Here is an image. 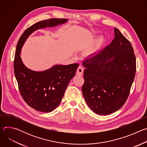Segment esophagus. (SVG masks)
<instances>
[{
    "mask_svg": "<svg viewBox=\"0 0 147 147\" xmlns=\"http://www.w3.org/2000/svg\"><path fill=\"white\" fill-rule=\"evenodd\" d=\"M83 71H84V67L80 65L78 66L77 71H76V74L77 75H80V76H82L83 74Z\"/></svg>",
    "mask_w": 147,
    "mask_h": 147,
    "instance_id": "obj_1",
    "label": "esophagus"
}]
</instances>
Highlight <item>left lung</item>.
Instances as JSON below:
<instances>
[{
	"label": "left lung",
	"mask_w": 147,
	"mask_h": 147,
	"mask_svg": "<svg viewBox=\"0 0 147 147\" xmlns=\"http://www.w3.org/2000/svg\"><path fill=\"white\" fill-rule=\"evenodd\" d=\"M111 44L83 61L82 92L95 113L108 115L126 101L136 71V59L130 41L115 28Z\"/></svg>",
	"instance_id": "left-lung-1"
}]
</instances>
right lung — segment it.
Here are the masks:
<instances>
[{"label": "right lung", "mask_w": 147, "mask_h": 147, "mask_svg": "<svg viewBox=\"0 0 147 147\" xmlns=\"http://www.w3.org/2000/svg\"><path fill=\"white\" fill-rule=\"evenodd\" d=\"M67 20L66 18H51L40 21L23 32L17 45L14 71L20 92L30 107L41 112H51L59 106L79 65H55L45 71H33L23 64L20 57L21 50L27 38L35 31L64 24Z\"/></svg>", "instance_id": "1"}]
</instances>
